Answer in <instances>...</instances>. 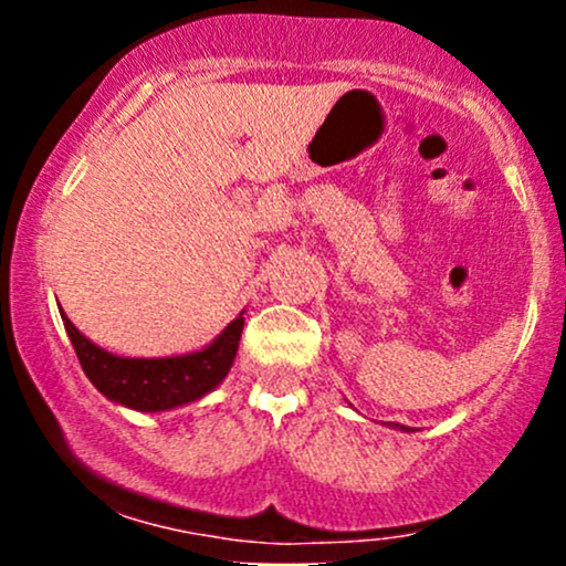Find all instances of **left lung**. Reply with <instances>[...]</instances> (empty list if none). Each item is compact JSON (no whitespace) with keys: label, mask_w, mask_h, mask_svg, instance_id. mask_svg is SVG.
I'll return each mask as SVG.
<instances>
[{"label":"left lung","mask_w":566,"mask_h":566,"mask_svg":"<svg viewBox=\"0 0 566 566\" xmlns=\"http://www.w3.org/2000/svg\"><path fill=\"white\" fill-rule=\"evenodd\" d=\"M396 426H399V423H394V428H396ZM399 428H401V431H409V428H407V426H399Z\"/></svg>","instance_id":"8db88e82"}]
</instances>
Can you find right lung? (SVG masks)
<instances>
[{"label":"right lung","mask_w":566,"mask_h":566,"mask_svg":"<svg viewBox=\"0 0 566 566\" xmlns=\"http://www.w3.org/2000/svg\"><path fill=\"white\" fill-rule=\"evenodd\" d=\"M242 314L210 346L184 356H165V359H129V356L108 354L90 343L66 314H61V319L71 337V346L80 356L84 375L97 391L116 405L138 409V412H165V409L199 401L223 382L242 340Z\"/></svg>","instance_id":"right-lung-1"}]
</instances>
